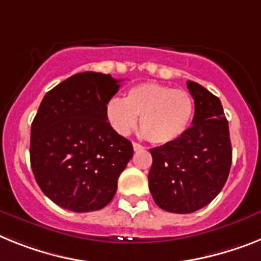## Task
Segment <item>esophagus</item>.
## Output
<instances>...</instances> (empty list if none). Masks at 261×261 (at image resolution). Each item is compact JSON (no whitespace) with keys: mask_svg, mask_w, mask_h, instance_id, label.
<instances>
[{"mask_svg":"<svg viewBox=\"0 0 261 261\" xmlns=\"http://www.w3.org/2000/svg\"><path fill=\"white\" fill-rule=\"evenodd\" d=\"M133 148H134L135 151H138V150H142V148H143V146L139 143H137V142H133Z\"/></svg>","mask_w":261,"mask_h":261,"instance_id":"obj_1","label":"esophagus"}]
</instances>
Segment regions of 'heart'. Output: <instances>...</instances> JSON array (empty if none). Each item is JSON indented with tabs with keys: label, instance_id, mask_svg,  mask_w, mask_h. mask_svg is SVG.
Returning a JSON list of instances; mask_svg holds the SVG:
<instances>
[{
	"label": "heart",
	"instance_id": "obj_1",
	"mask_svg": "<svg viewBox=\"0 0 261 261\" xmlns=\"http://www.w3.org/2000/svg\"><path fill=\"white\" fill-rule=\"evenodd\" d=\"M194 99L185 90L143 82L127 90L124 99L114 97L105 106L109 126L119 135L130 134L139 117V133L152 144L178 141L194 117Z\"/></svg>",
	"mask_w": 261,
	"mask_h": 261
}]
</instances>
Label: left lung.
<instances>
[{
    "label": "left lung",
    "mask_w": 261,
    "mask_h": 261,
    "mask_svg": "<svg viewBox=\"0 0 261 261\" xmlns=\"http://www.w3.org/2000/svg\"><path fill=\"white\" fill-rule=\"evenodd\" d=\"M192 126L178 141L151 148L150 192L162 210L191 214L211 203L222 191L232 163L228 120L220 99L192 81Z\"/></svg>",
    "instance_id": "obj_1"
}]
</instances>
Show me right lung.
Here are the masks:
<instances>
[{"mask_svg":"<svg viewBox=\"0 0 261 261\" xmlns=\"http://www.w3.org/2000/svg\"><path fill=\"white\" fill-rule=\"evenodd\" d=\"M119 82L110 74H75L46 93L39 105L32 123L30 164L39 188L62 208H103L133 158L131 142L105 118Z\"/></svg>","mask_w":261,"mask_h":261,"instance_id":"obj_1","label":"right lung"}]
</instances>
